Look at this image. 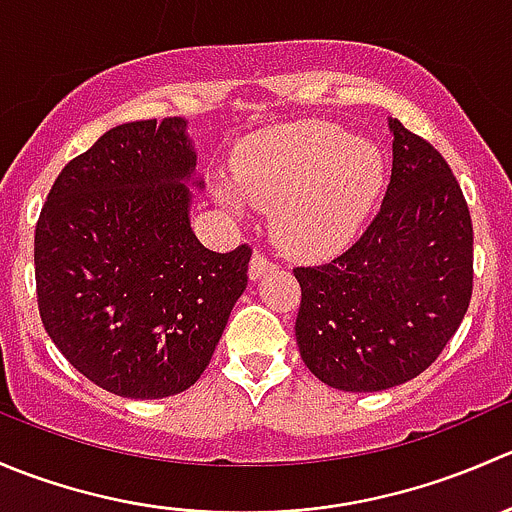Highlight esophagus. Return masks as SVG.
<instances>
[{"instance_id":"1","label":"esophagus","mask_w":512,"mask_h":512,"mask_svg":"<svg viewBox=\"0 0 512 512\" xmlns=\"http://www.w3.org/2000/svg\"><path fill=\"white\" fill-rule=\"evenodd\" d=\"M272 267H275V262L270 260L267 255H262V252H255L250 260V280H260L265 272H270Z\"/></svg>"}]
</instances>
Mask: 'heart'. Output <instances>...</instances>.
I'll return each mask as SVG.
<instances>
[{
	"mask_svg": "<svg viewBox=\"0 0 512 512\" xmlns=\"http://www.w3.org/2000/svg\"><path fill=\"white\" fill-rule=\"evenodd\" d=\"M384 180L386 163L374 143L312 121L247 143L235 165V190L220 188L218 198L235 213L242 200L272 213L282 250L322 257L361 230Z\"/></svg>",
	"mask_w": 512,
	"mask_h": 512,
	"instance_id": "b5f03b06",
	"label": "heart"
}]
</instances>
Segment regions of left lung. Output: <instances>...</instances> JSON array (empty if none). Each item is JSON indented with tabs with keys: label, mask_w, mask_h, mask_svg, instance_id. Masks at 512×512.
Returning <instances> with one entry per match:
<instances>
[{
	"label": "left lung",
	"mask_w": 512,
	"mask_h": 512,
	"mask_svg": "<svg viewBox=\"0 0 512 512\" xmlns=\"http://www.w3.org/2000/svg\"><path fill=\"white\" fill-rule=\"evenodd\" d=\"M394 163L364 235L327 265L294 267V334L307 369L339 391H384L426 371L473 292V225L446 158L389 118Z\"/></svg>",
	"instance_id": "left-lung-1"
}]
</instances>
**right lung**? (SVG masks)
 I'll return each mask as SVG.
<instances>
[{
  "instance_id": "obj_1",
  "label": "right lung",
  "mask_w": 512,
  "mask_h": 512,
  "mask_svg": "<svg viewBox=\"0 0 512 512\" xmlns=\"http://www.w3.org/2000/svg\"><path fill=\"white\" fill-rule=\"evenodd\" d=\"M195 160L183 118L123 123L64 165L41 208V322L76 371L116 396L190 389L247 287L250 247L213 252L190 227Z\"/></svg>"
}]
</instances>
